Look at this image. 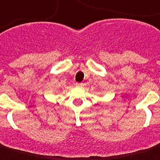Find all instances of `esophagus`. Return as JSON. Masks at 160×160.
<instances>
[{
  "instance_id": "obj_1",
  "label": "esophagus",
  "mask_w": 160,
  "mask_h": 160,
  "mask_svg": "<svg viewBox=\"0 0 160 160\" xmlns=\"http://www.w3.org/2000/svg\"><path fill=\"white\" fill-rule=\"evenodd\" d=\"M76 86H77V87H81V86H83V84H82V83L77 82V83H76Z\"/></svg>"
}]
</instances>
